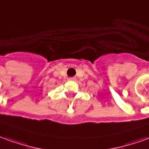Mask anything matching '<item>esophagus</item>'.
I'll return each mask as SVG.
<instances>
[{"label":"esophagus","instance_id":"34e87169","mask_svg":"<svg viewBox=\"0 0 149 149\" xmlns=\"http://www.w3.org/2000/svg\"><path fill=\"white\" fill-rule=\"evenodd\" d=\"M68 81H75V78H73V77L69 78V79H68Z\"/></svg>","mask_w":149,"mask_h":149}]
</instances>
